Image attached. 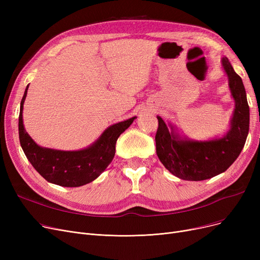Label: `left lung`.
I'll return each mask as SVG.
<instances>
[{"mask_svg": "<svg viewBox=\"0 0 260 260\" xmlns=\"http://www.w3.org/2000/svg\"><path fill=\"white\" fill-rule=\"evenodd\" d=\"M222 65L236 104L231 128L223 138L200 142L183 140L174 132L172 125L170 132L166 122L157 117V156L166 169L180 179L200 181L223 173L237 159L247 140L250 124L247 93L241 78L235 73L228 58L222 59Z\"/></svg>", "mask_w": 260, "mask_h": 260, "instance_id": "8db88e82", "label": "left lung"}]
</instances>
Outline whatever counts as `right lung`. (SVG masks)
<instances>
[{
  "mask_svg": "<svg viewBox=\"0 0 260 260\" xmlns=\"http://www.w3.org/2000/svg\"><path fill=\"white\" fill-rule=\"evenodd\" d=\"M27 85L21 101L19 136L23 151L35 170L48 182L61 186L76 187L93 181L112 162L119 136L133 123L136 117L109 126L92 145L76 152L56 151L39 146L26 133L23 125V104Z\"/></svg>",
  "mask_w": 260,
  "mask_h": 260,
  "instance_id": "1",
  "label": "right lung"
}]
</instances>
